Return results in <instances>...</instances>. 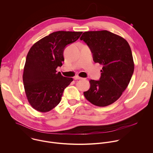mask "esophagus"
Here are the masks:
<instances>
[{
  "mask_svg": "<svg viewBox=\"0 0 153 153\" xmlns=\"http://www.w3.org/2000/svg\"><path fill=\"white\" fill-rule=\"evenodd\" d=\"M74 79H84V78H82L81 77H79L78 76H74Z\"/></svg>",
  "mask_w": 153,
  "mask_h": 153,
  "instance_id": "1",
  "label": "esophagus"
}]
</instances>
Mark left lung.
I'll return each mask as SVG.
<instances>
[{"instance_id": "left-lung-1", "label": "left lung", "mask_w": 153, "mask_h": 153, "mask_svg": "<svg viewBox=\"0 0 153 153\" xmlns=\"http://www.w3.org/2000/svg\"><path fill=\"white\" fill-rule=\"evenodd\" d=\"M90 48L94 61L102 65L100 81L90 79L84 92L87 100L98 107L117 101L127 87L134 68L131 48L123 37L106 30L84 32L80 37Z\"/></svg>"}]
</instances>
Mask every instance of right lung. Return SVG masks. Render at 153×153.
Returning <instances> with one entry per match:
<instances>
[{
	"instance_id": "right-lung-1",
	"label": "right lung",
	"mask_w": 153,
	"mask_h": 153,
	"mask_svg": "<svg viewBox=\"0 0 153 153\" xmlns=\"http://www.w3.org/2000/svg\"><path fill=\"white\" fill-rule=\"evenodd\" d=\"M82 33L54 32L37 42L29 49L23 82L27 100L36 110L46 113L59 103L65 88L73 79L63 76L56 69L63 65L65 46L76 41Z\"/></svg>"
}]
</instances>
